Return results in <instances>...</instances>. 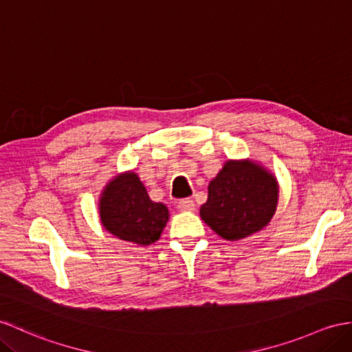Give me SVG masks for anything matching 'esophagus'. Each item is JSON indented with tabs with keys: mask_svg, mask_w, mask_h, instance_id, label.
<instances>
[{
	"mask_svg": "<svg viewBox=\"0 0 352 352\" xmlns=\"http://www.w3.org/2000/svg\"><path fill=\"white\" fill-rule=\"evenodd\" d=\"M177 207H178L179 211H193L195 210V202L189 198L182 199V201H178Z\"/></svg>",
	"mask_w": 352,
	"mask_h": 352,
	"instance_id": "obj_1",
	"label": "esophagus"
}]
</instances>
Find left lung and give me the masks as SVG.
<instances>
[{
    "label": "left lung",
    "instance_id": "obj_1",
    "mask_svg": "<svg viewBox=\"0 0 352 352\" xmlns=\"http://www.w3.org/2000/svg\"><path fill=\"white\" fill-rule=\"evenodd\" d=\"M279 202L277 178L255 160H226L208 184L201 219L228 241L250 236L272 222Z\"/></svg>",
    "mask_w": 352,
    "mask_h": 352
}]
</instances>
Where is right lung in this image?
I'll use <instances>...</instances> for the list:
<instances>
[{
    "mask_svg": "<svg viewBox=\"0 0 352 352\" xmlns=\"http://www.w3.org/2000/svg\"><path fill=\"white\" fill-rule=\"evenodd\" d=\"M103 228L120 240L148 246L160 239L169 210L150 199L144 183L133 170H126L106 183L99 198Z\"/></svg>",
    "mask_w": 352,
    "mask_h": 352,
    "instance_id": "1",
    "label": "right lung"
}]
</instances>
